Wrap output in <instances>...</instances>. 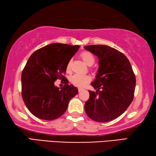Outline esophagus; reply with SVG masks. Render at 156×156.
I'll return each mask as SVG.
<instances>
[{"instance_id":"1","label":"esophagus","mask_w":156,"mask_h":156,"mask_svg":"<svg viewBox=\"0 0 156 156\" xmlns=\"http://www.w3.org/2000/svg\"><path fill=\"white\" fill-rule=\"evenodd\" d=\"M83 90V89H82V88H79V89H78L79 93H81V92H82Z\"/></svg>"}]
</instances>
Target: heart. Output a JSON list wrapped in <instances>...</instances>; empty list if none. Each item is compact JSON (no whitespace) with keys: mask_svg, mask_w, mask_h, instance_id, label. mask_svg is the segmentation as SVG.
<instances>
[{"mask_svg":"<svg viewBox=\"0 0 156 156\" xmlns=\"http://www.w3.org/2000/svg\"><path fill=\"white\" fill-rule=\"evenodd\" d=\"M80 57L85 62V63L88 66H91L95 62V57H94L93 55L91 52H88V51H83L80 54ZM70 63L71 61H69L67 64V67H66L67 70H70ZM90 81V76H88V75H79V74H75V75L71 76L70 78V81L72 82V83H73L76 86H78V87H83L84 85H86Z\"/></svg>","mask_w":156,"mask_h":156,"instance_id":"b5f03b06","label":"heart"}]
</instances>
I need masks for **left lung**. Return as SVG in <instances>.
<instances>
[{
    "label": "left lung",
    "instance_id": "left-lung-1",
    "mask_svg": "<svg viewBox=\"0 0 156 156\" xmlns=\"http://www.w3.org/2000/svg\"><path fill=\"white\" fill-rule=\"evenodd\" d=\"M84 48L99 58L98 72L91 83L97 90H88L85 111L94 121H112L120 116L133 99L136 76L127 57L115 48L104 45Z\"/></svg>",
    "mask_w": 156,
    "mask_h": 156
}]
</instances>
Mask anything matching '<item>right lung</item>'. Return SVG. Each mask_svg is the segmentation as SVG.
<instances>
[{
  "label": "right lung",
  "instance_id": "right-lung-1",
  "mask_svg": "<svg viewBox=\"0 0 156 156\" xmlns=\"http://www.w3.org/2000/svg\"><path fill=\"white\" fill-rule=\"evenodd\" d=\"M79 45L51 43L33 53L21 75L22 98L30 113L38 118L53 120L67 110L69 101L78 89L63 75L68 61L77 52ZM57 78L65 80L61 89L54 86Z\"/></svg>",
  "mask_w": 156,
  "mask_h": 156
}]
</instances>
